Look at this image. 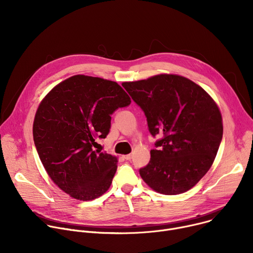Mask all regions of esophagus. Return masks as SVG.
Segmentation results:
<instances>
[{
  "label": "esophagus",
  "instance_id": "1",
  "mask_svg": "<svg viewBox=\"0 0 253 253\" xmlns=\"http://www.w3.org/2000/svg\"><path fill=\"white\" fill-rule=\"evenodd\" d=\"M123 158H124L125 160H131V159H132V155H131V154H127V155H124Z\"/></svg>",
  "mask_w": 253,
  "mask_h": 253
}]
</instances>
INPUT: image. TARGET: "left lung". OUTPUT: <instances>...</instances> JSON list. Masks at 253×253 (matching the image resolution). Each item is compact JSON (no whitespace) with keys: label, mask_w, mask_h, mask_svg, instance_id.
Returning a JSON list of instances; mask_svg holds the SVG:
<instances>
[{"label":"left lung","mask_w":253,"mask_h":253,"mask_svg":"<svg viewBox=\"0 0 253 253\" xmlns=\"http://www.w3.org/2000/svg\"><path fill=\"white\" fill-rule=\"evenodd\" d=\"M147 118L155 137L142 179L155 191L176 195L192 188L211 167L222 140L217 105L197 84L178 75H157L122 84Z\"/></svg>","instance_id":"8db88e82"}]
</instances>
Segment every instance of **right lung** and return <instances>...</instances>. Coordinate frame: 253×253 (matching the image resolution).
Listing matches in <instances>:
<instances>
[{"label":"right lung","mask_w":253,"mask_h":253,"mask_svg":"<svg viewBox=\"0 0 253 253\" xmlns=\"http://www.w3.org/2000/svg\"><path fill=\"white\" fill-rule=\"evenodd\" d=\"M131 103L116 83L76 75L55 88L36 112V149L53 182L78 200H93L109 189L117 158L94 150L96 138H106L111 115Z\"/></svg>","instance_id":"1"}]
</instances>
